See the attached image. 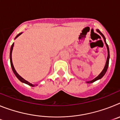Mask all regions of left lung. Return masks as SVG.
Returning a JSON list of instances; mask_svg holds the SVG:
<instances>
[{
    "instance_id": "obj_1",
    "label": "left lung",
    "mask_w": 120,
    "mask_h": 120,
    "mask_svg": "<svg viewBox=\"0 0 120 120\" xmlns=\"http://www.w3.org/2000/svg\"><path fill=\"white\" fill-rule=\"evenodd\" d=\"M97 32H98L101 35V36H102L104 40V41H105V43L106 45V47H107V50H108V57H107V59H106V64H105V67H104L103 70H102V71L100 73V74L99 75H98V76H97V77L95 78V79H94L93 80H90V81H88L86 82L87 83H93V82H94L96 81V80H98V79H100L101 78V77H103V76H104V75H105L106 72L107 70H108V65H109V57H110V55H109V47H108V45L107 44L106 42V38L105 37V36L103 35V34L98 29H97Z\"/></svg>"
}]
</instances>
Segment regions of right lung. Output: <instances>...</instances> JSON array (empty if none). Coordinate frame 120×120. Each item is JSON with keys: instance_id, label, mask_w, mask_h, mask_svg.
<instances>
[{"instance_id": "right-lung-1", "label": "right lung", "mask_w": 120, "mask_h": 120, "mask_svg": "<svg viewBox=\"0 0 120 120\" xmlns=\"http://www.w3.org/2000/svg\"><path fill=\"white\" fill-rule=\"evenodd\" d=\"M22 34V33H20L19 34H18L15 37V39H16L20 35ZM14 45V43H13V44H12V45H11V49H10V62H11V67H12V71H13L14 73V75H15V76H16L18 79H19V80H20V81L22 82H23V83H26V84L29 85V86H35V85L32 84V83H30V82H27V80H26L25 79H23V77H21V76H20V75H19L17 73V71H15V70L13 64H12V49H13Z\"/></svg>"}]
</instances>
